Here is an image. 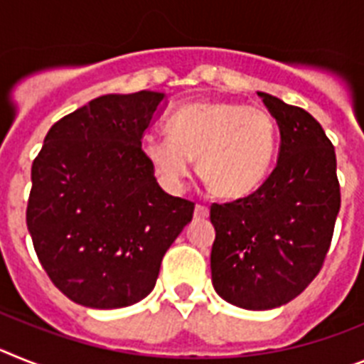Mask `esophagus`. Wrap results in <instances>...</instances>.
I'll return each mask as SVG.
<instances>
[{"label":"esophagus","mask_w":364,"mask_h":364,"mask_svg":"<svg viewBox=\"0 0 364 364\" xmlns=\"http://www.w3.org/2000/svg\"><path fill=\"white\" fill-rule=\"evenodd\" d=\"M194 218L196 220H205V218H208V208L205 205H196Z\"/></svg>","instance_id":"1"}]
</instances>
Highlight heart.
<instances>
[{
	"label": "heart",
	"mask_w": 364,
	"mask_h": 364,
	"mask_svg": "<svg viewBox=\"0 0 364 364\" xmlns=\"http://www.w3.org/2000/svg\"><path fill=\"white\" fill-rule=\"evenodd\" d=\"M168 139L146 135L143 151L166 188L179 191L198 157L201 178L221 198L251 194L269 170L277 144L273 117L260 106L200 100L166 122Z\"/></svg>",
	"instance_id": "1"
}]
</instances>
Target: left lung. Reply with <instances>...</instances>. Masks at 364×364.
Listing matches in <instances>:
<instances>
[{
  "label": "left lung",
  "mask_w": 364,
  "mask_h": 364,
  "mask_svg": "<svg viewBox=\"0 0 364 364\" xmlns=\"http://www.w3.org/2000/svg\"><path fill=\"white\" fill-rule=\"evenodd\" d=\"M280 129L277 166L258 191L210 207L213 286L229 304H287L317 277L341 207L333 144L302 107L258 93Z\"/></svg>",
  "instance_id": "left-lung-1"
}]
</instances>
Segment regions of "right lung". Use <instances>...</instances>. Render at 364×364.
I'll return each instance as SVG.
<instances>
[{"label": "right lung", "mask_w": 364, "mask_h": 364, "mask_svg": "<svg viewBox=\"0 0 364 364\" xmlns=\"http://www.w3.org/2000/svg\"><path fill=\"white\" fill-rule=\"evenodd\" d=\"M166 95H104L53 124L31 170L27 227L40 264L77 304L115 309L154 289L194 203L166 194L144 132Z\"/></svg>", "instance_id": "right-lung-1"}]
</instances>
